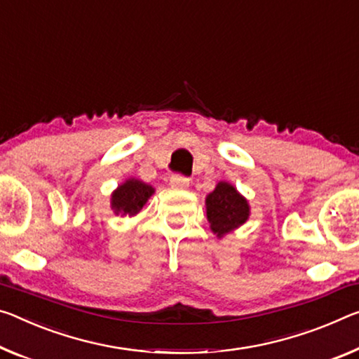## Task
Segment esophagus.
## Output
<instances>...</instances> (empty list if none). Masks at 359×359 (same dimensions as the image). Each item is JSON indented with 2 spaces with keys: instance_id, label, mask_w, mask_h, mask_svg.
Instances as JSON below:
<instances>
[{
  "instance_id": "1",
  "label": "esophagus",
  "mask_w": 359,
  "mask_h": 359,
  "mask_svg": "<svg viewBox=\"0 0 359 359\" xmlns=\"http://www.w3.org/2000/svg\"><path fill=\"white\" fill-rule=\"evenodd\" d=\"M169 184L175 190H184L190 185V179L185 177V175H182V174H174L172 177H170Z\"/></svg>"
}]
</instances>
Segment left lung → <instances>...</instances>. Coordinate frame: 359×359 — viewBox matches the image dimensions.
Returning a JSON list of instances; mask_svg holds the SVG:
<instances>
[{"instance_id":"obj_1","label":"left lung","mask_w":359,"mask_h":359,"mask_svg":"<svg viewBox=\"0 0 359 359\" xmlns=\"http://www.w3.org/2000/svg\"><path fill=\"white\" fill-rule=\"evenodd\" d=\"M208 220L210 230L224 236L225 233L238 229L249 217V204L236 191V189L226 182H219L212 193L206 198Z\"/></svg>"}]
</instances>
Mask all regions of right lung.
<instances>
[{"mask_svg":"<svg viewBox=\"0 0 359 359\" xmlns=\"http://www.w3.org/2000/svg\"><path fill=\"white\" fill-rule=\"evenodd\" d=\"M155 191L153 187L144 184V182L129 179L123 185L118 187V190L111 195V208L116 214L134 215L144 208L147 200Z\"/></svg>","mask_w":359,"mask_h":359,"instance_id":"add662e5","label":"right lung"}]
</instances>
